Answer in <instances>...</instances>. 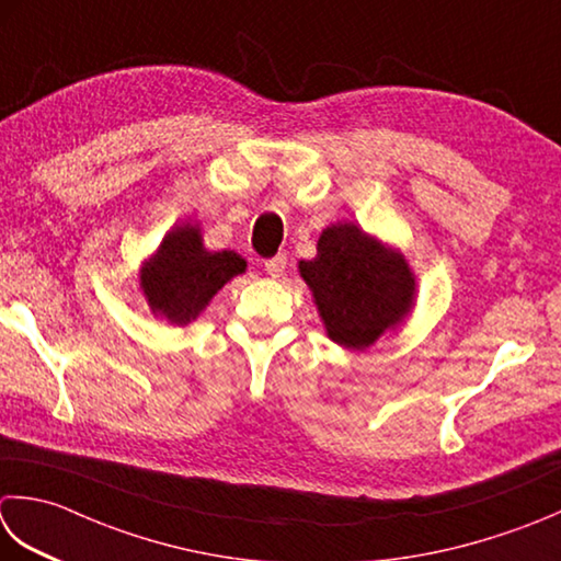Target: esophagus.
Segmentation results:
<instances>
[{
    "label": "esophagus",
    "instance_id": "34e87169",
    "mask_svg": "<svg viewBox=\"0 0 561 561\" xmlns=\"http://www.w3.org/2000/svg\"><path fill=\"white\" fill-rule=\"evenodd\" d=\"M265 270H267V274L270 277H282L284 274V270H287V255H274V257H270L267 262H265Z\"/></svg>",
    "mask_w": 561,
    "mask_h": 561
}]
</instances>
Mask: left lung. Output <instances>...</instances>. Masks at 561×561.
<instances>
[{"label": "left lung", "instance_id": "8db88e82", "mask_svg": "<svg viewBox=\"0 0 561 561\" xmlns=\"http://www.w3.org/2000/svg\"><path fill=\"white\" fill-rule=\"evenodd\" d=\"M316 250L313 260L299 262V272L333 343L367 350L411 313L415 277L401 252L355 224L328 226Z\"/></svg>", "mask_w": 561, "mask_h": 561}]
</instances>
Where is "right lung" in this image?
<instances>
[{"label":"right lung","instance_id":"1","mask_svg":"<svg viewBox=\"0 0 561 561\" xmlns=\"http://www.w3.org/2000/svg\"><path fill=\"white\" fill-rule=\"evenodd\" d=\"M245 267L248 262L233 250L208 252L199 226L184 224L174 226L162 238L156 255L142 262L140 289L152 313L174 325H186Z\"/></svg>","mask_w":561,"mask_h":561}]
</instances>
